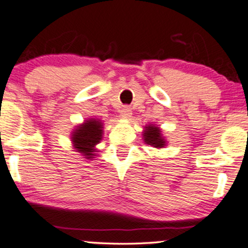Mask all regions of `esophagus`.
I'll return each instance as SVG.
<instances>
[{"mask_svg": "<svg viewBox=\"0 0 248 248\" xmlns=\"http://www.w3.org/2000/svg\"><path fill=\"white\" fill-rule=\"evenodd\" d=\"M131 114H133V112H131V108L129 106H124L120 111V117L122 119H129L131 117Z\"/></svg>", "mask_w": 248, "mask_h": 248, "instance_id": "1", "label": "esophagus"}]
</instances>
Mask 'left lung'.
I'll list each match as a JSON object with an SVG mask.
<instances>
[{
	"label": "left lung",
	"mask_w": 248,
	"mask_h": 248,
	"mask_svg": "<svg viewBox=\"0 0 248 248\" xmlns=\"http://www.w3.org/2000/svg\"><path fill=\"white\" fill-rule=\"evenodd\" d=\"M143 139L146 144L156 147V149H161L166 145L165 137L162 136L160 128L155 127V124H149V126L145 127V130L143 133Z\"/></svg>",
	"instance_id": "obj_1"
}]
</instances>
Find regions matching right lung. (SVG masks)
I'll return each instance as SVG.
<instances>
[{
  "mask_svg": "<svg viewBox=\"0 0 248 248\" xmlns=\"http://www.w3.org/2000/svg\"><path fill=\"white\" fill-rule=\"evenodd\" d=\"M73 147L86 159H92L96 155L95 146L103 139V124L98 119H88L83 124L77 126L71 137Z\"/></svg>",
  "mask_w": 248,
  "mask_h": 248,
  "instance_id": "1",
  "label": "right lung"
}]
</instances>
